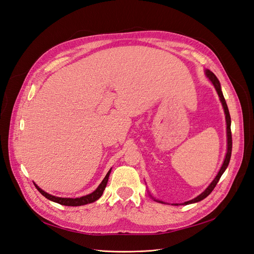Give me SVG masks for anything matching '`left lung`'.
Here are the masks:
<instances>
[{"mask_svg":"<svg viewBox=\"0 0 254 254\" xmlns=\"http://www.w3.org/2000/svg\"><path fill=\"white\" fill-rule=\"evenodd\" d=\"M205 75H206L207 78L211 81V83L214 84V86H215V88H216V90H217V93H218V95H219V97H220V101H221V103H222V105H223V108H224L225 119H226V125H227V152H226V156H225L224 162H223V165H222V167H221V169H220V171H219L218 175L216 176V178H215L214 180H212V182L207 187V189H206L203 192H201V194H200L199 196H197L196 198H194L192 200H190V201L185 202L184 204H186V205H187V204H190V203H196V202H199V201H201V200H203L204 198H206V197L210 194V192L212 191V190H214L215 187L217 186L218 181L220 180L222 174L224 173L226 168L228 167L229 160H230V156H231V150H232V137H231V130H230L231 119H230V115H229V110H228V107H227V104H226V101H225L224 96H223V93H222V90H221L220 82H219L218 78L216 77V75H215L214 73H212L211 70L205 69ZM152 198H153V197H152ZM153 199H154V198H153ZM154 200L157 201V202H159V203H164V202H162V201H159V200H156V199H154ZM172 205H178V204H172Z\"/></svg>","mask_w":254,"mask_h":254,"instance_id":"obj_1","label":"left lung"}]
</instances>
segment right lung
<instances>
[{"label":"right lung","instance_id":"obj_1","mask_svg":"<svg viewBox=\"0 0 254 254\" xmlns=\"http://www.w3.org/2000/svg\"><path fill=\"white\" fill-rule=\"evenodd\" d=\"M111 172V169L108 171V173L106 174L105 178L102 180V182H101L100 186L97 188L96 190H94L92 194L89 195H86V196H83V197H80V198H62V197H55V196H52L48 194V192H46L45 190H43L42 189H40L39 187H36V189L38 190V191L42 194L44 197H46L47 199L53 201V202H56V203H59L62 205H65V206H81V205H85V204H88V203H92V202H95L96 200H98L101 196H102L103 191L106 188V185H107V181H108V177H109V174Z\"/></svg>","mask_w":254,"mask_h":254}]
</instances>
